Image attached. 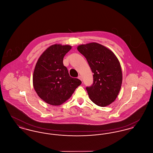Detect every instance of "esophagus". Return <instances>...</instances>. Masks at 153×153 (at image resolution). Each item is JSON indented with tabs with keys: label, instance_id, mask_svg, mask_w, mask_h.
<instances>
[{
	"label": "esophagus",
	"instance_id": "34e87169",
	"mask_svg": "<svg viewBox=\"0 0 153 153\" xmlns=\"http://www.w3.org/2000/svg\"><path fill=\"white\" fill-rule=\"evenodd\" d=\"M78 79H80L81 81H82V77H81L80 75L78 76Z\"/></svg>",
	"mask_w": 153,
	"mask_h": 153
}]
</instances>
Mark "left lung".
<instances>
[{"label":"left lung","instance_id":"obj_1","mask_svg":"<svg viewBox=\"0 0 153 153\" xmlns=\"http://www.w3.org/2000/svg\"><path fill=\"white\" fill-rule=\"evenodd\" d=\"M77 50L86 58L94 73L93 84L86 88L90 99L98 106L108 105L117 99L122 83L121 66L117 56L96 42L79 45Z\"/></svg>","mask_w":153,"mask_h":153}]
</instances>
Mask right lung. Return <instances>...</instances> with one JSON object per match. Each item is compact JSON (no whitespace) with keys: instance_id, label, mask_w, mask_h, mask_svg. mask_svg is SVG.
<instances>
[{"instance_id":"obj_1","label":"right lung","mask_w":153,"mask_h":153,"mask_svg":"<svg viewBox=\"0 0 153 153\" xmlns=\"http://www.w3.org/2000/svg\"><path fill=\"white\" fill-rule=\"evenodd\" d=\"M71 49L70 45H51L41 54L35 66L34 88L41 99L52 105L65 102L81 84L79 79L69 76L63 64V58Z\"/></svg>"}]
</instances>
